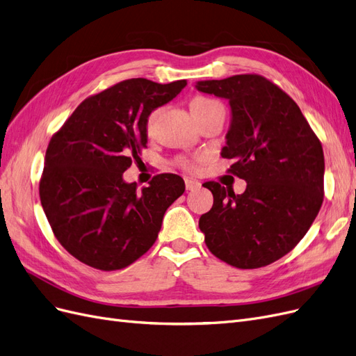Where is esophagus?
I'll list each match as a JSON object with an SVG mask.
<instances>
[{
  "instance_id": "obj_1",
  "label": "esophagus",
  "mask_w": 356,
  "mask_h": 356,
  "mask_svg": "<svg viewBox=\"0 0 356 356\" xmlns=\"http://www.w3.org/2000/svg\"><path fill=\"white\" fill-rule=\"evenodd\" d=\"M200 187V182L193 179V178H186V188L187 190H196Z\"/></svg>"
}]
</instances>
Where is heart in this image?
Returning a JSON list of instances; mask_svg holds the SVG:
<instances>
[{
  "mask_svg": "<svg viewBox=\"0 0 356 356\" xmlns=\"http://www.w3.org/2000/svg\"><path fill=\"white\" fill-rule=\"evenodd\" d=\"M217 104H218V102H215V101H212V99L202 98V96H197V98H195V99H193V101L190 102V110H191V111H203V110L211 108V106L217 105ZM153 120H154V115L149 117L148 127H152ZM186 165H187V166H191L190 163H186Z\"/></svg>",
  "mask_w": 356,
  "mask_h": 356,
  "instance_id": "obj_1",
  "label": "heart"
}]
</instances>
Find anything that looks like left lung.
<instances>
[{
	"label": "left lung",
	"mask_w": 356,
	"mask_h": 356,
	"mask_svg": "<svg viewBox=\"0 0 356 356\" xmlns=\"http://www.w3.org/2000/svg\"><path fill=\"white\" fill-rule=\"evenodd\" d=\"M196 89L227 99L232 117L224 159L246 181L234 195L204 182L213 195L199 220L204 243L220 260L258 268L288 254L305 238L324 200V152L298 105L257 74L203 80Z\"/></svg>",
	"instance_id": "8db88e82"
}]
</instances>
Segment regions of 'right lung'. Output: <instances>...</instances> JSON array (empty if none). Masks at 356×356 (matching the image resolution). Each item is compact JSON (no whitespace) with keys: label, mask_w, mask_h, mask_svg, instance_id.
I'll list each match as a JSON object with an SVG mask.
<instances>
[{"label":"right lung","mask_w":356,"mask_h":356,"mask_svg":"<svg viewBox=\"0 0 356 356\" xmlns=\"http://www.w3.org/2000/svg\"><path fill=\"white\" fill-rule=\"evenodd\" d=\"M187 86L131 79L84 99L51 136L40 199L59 243L81 263L118 270L156 242L184 179L160 174L136 190L123 172L147 147L148 117Z\"/></svg>","instance_id":"right-lung-1"}]
</instances>
